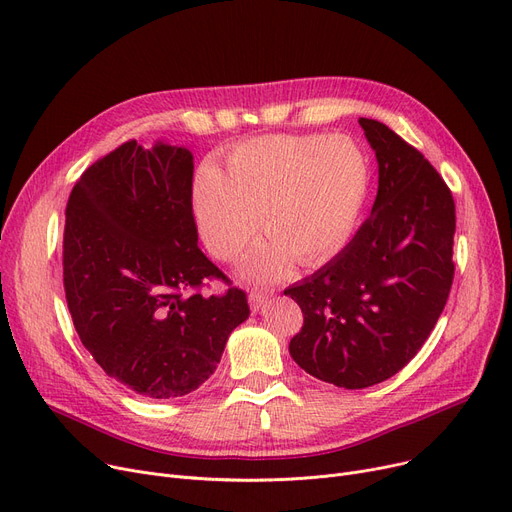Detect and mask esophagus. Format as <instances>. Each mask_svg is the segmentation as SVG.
<instances>
[{
	"label": "esophagus",
	"mask_w": 512,
	"mask_h": 512,
	"mask_svg": "<svg viewBox=\"0 0 512 512\" xmlns=\"http://www.w3.org/2000/svg\"><path fill=\"white\" fill-rule=\"evenodd\" d=\"M267 299H270V292H267V290H257V288L251 290V294H249L251 311H253V313H259V311L265 307Z\"/></svg>",
	"instance_id": "obj_1"
}]
</instances>
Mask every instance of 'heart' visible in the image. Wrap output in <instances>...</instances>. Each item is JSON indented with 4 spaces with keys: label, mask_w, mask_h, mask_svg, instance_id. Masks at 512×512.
<instances>
[{
    "label": "heart",
    "mask_w": 512,
    "mask_h": 512,
    "mask_svg": "<svg viewBox=\"0 0 512 512\" xmlns=\"http://www.w3.org/2000/svg\"><path fill=\"white\" fill-rule=\"evenodd\" d=\"M367 188V161L351 139L270 134L236 145L222 172L205 166L195 178L193 211L207 249L222 261L245 251L259 226L270 240L247 270L276 278L290 257L317 265L338 253L361 218Z\"/></svg>",
    "instance_id": "b5f03b06"
}]
</instances>
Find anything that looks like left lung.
Returning a JSON list of instances; mask_svg holds the SVG:
<instances>
[{
  "label": "left lung",
  "mask_w": 512,
  "mask_h": 512,
  "mask_svg": "<svg viewBox=\"0 0 512 512\" xmlns=\"http://www.w3.org/2000/svg\"><path fill=\"white\" fill-rule=\"evenodd\" d=\"M378 159V195L353 240L284 290L303 311L290 357L346 390L380 384L432 334L454 278V199L436 168L386 124L359 118Z\"/></svg>",
  "instance_id": "obj_1"
}]
</instances>
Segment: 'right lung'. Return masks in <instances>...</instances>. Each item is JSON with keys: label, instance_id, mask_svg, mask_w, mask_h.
I'll list each match as a JSON object with an SVG mask.
<instances>
[{"label": "right lung", "instance_id": "add662e5", "mask_svg": "<svg viewBox=\"0 0 512 512\" xmlns=\"http://www.w3.org/2000/svg\"><path fill=\"white\" fill-rule=\"evenodd\" d=\"M193 153L128 141L74 184L64 226V290L101 369L147 398L197 390L228 336L249 317L247 294H201L230 280L197 245Z\"/></svg>", "mask_w": 512, "mask_h": 512}]
</instances>
